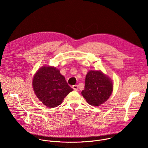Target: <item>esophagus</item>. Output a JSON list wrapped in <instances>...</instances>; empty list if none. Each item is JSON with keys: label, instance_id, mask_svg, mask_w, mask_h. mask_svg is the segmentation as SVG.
Instances as JSON below:
<instances>
[{"label": "esophagus", "instance_id": "esophagus-1", "mask_svg": "<svg viewBox=\"0 0 148 148\" xmlns=\"http://www.w3.org/2000/svg\"><path fill=\"white\" fill-rule=\"evenodd\" d=\"M73 88L74 89V90L77 91V90H78V86H77V85H74V86H73Z\"/></svg>", "mask_w": 148, "mask_h": 148}]
</instances>
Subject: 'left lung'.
Instances as JSON below:
<instances>
[{
	"instance_id": "left-lung-1",
	"label": "left lung",
	"mask_w": 148,
	"mask_h": 148,
	"mask_svg": "<svg viewBox=\"0 0 148 148\" xmlns=\"http://www.w3.org/2000/svg\"><path fill=\"white\" fill-rule=\"evenodd\" d=\"M81 94L87 102L94 107L99 106L111 96L113 84L111 78L101 71H89L86 77V85Z\"/></svg>"
}]
</instances>
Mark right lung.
<instances>
[{
  "instance_id": "add662e5",
  "label": "right lung",
  "mask_w": 148,
  "mask_h": 148,
  "mask_svg": "<svg viewBox=\"0 0 148 148\" xmlns=\"http://www.w3.org/2000/svg\"><path fill=\"white\" fill-rule=\"evenodd\" d=\"M32 84L37 97L49 108L58 107L73 91L60 70L51 66L41 67L36 73Z\"/></svg>"
}]
</instances>
